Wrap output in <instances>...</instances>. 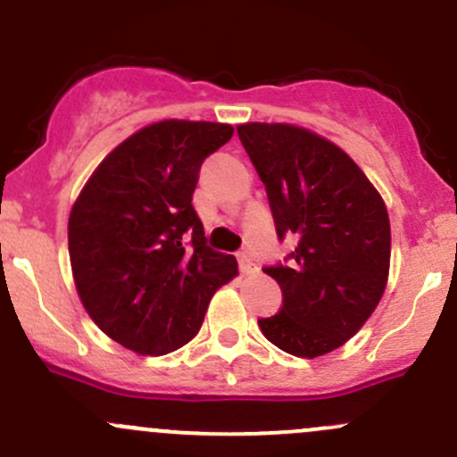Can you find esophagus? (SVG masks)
I'll use <instances>...</instances> for the list:
<instances>
[{"label":"esophagus","instance_id":"obj_1","mask_svg":"<svg viewBox=\"0 0 457 457\" xmlns=\"http://www.w3.org/2000/svg\"><path fill=\"white\" fill-rule=\"evenodd\" d=\"M237 258H238V267H241L243 274H252V271L256 270L254 261H252V256L247 254V252H238Z\"/></svg>","mask_w":457,"mask_h":457}]
</instances>
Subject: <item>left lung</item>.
<instances>
[{"label": "left lung", "instance_id": "1", "mask_svg": "<svg viewBox=\"0 0 457 457\" xmlns=\"http://www.w3.org/2000/svg\"><path fill=\"white\" fill-rule=\"evenodd\" d=\"M238 139L265 183L278 241H296L262 267L283 292L262 336L292 356L347 343L380 303L389 274L386 207L362 170L322 137L287 123H245Z\"/></svg>", "mask_w": 457, "mask_h": 457}]
</instances>
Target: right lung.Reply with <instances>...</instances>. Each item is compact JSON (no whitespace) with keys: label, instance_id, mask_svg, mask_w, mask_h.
I'll list each match as a JSON object with an SVG mask.
<instances>
[{"label":"right lung","instance_id":"add662e5","mask_svg":"<svg viewBox=\"0 0 457 457\" xmlns=\"http://www.w3.org/2000/svg\"><path fill=\"white\" fill-rule=\"evenodd\" d=\"M228 123H154L114 147L72 205L68 250L92 320L123 347L163 356L199 334L210 298L238 274L207 245L192 205Z\"/></svg>","mask_w":457,"mask_h":457}]
</instances>
